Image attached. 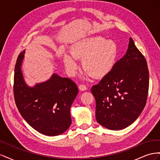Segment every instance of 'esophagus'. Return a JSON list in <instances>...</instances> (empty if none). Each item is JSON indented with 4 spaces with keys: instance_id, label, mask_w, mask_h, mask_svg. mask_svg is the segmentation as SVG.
Returning <instances> with one entry per match:
<instances>
[{
    "instance_id": "1",
    "label": "esophagus",
    "mask_w": 160,
    "mask_h": 160,
    "mask_svg": "<svg viewBox=\"0 0 160 160\" xmlns=\"http://www.w3.org/2000/svg\"><path fill=\"white\" fill-rule=\"evenodd\" d=\"M79 89H80V91H85L87 89V87L84 84H81L79 86Z\"/></svg>"
}]
</instances>
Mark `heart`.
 Segmentation results:
<instances>
[{
  "label": "heart",
  "mask_w": 160,
  "mask_h": 160,
  "mask_svg": "<svg viewBox=\"0 0 160 160\" xmlns=\"http://www.w3.org/2000/svg\"><path fill=\"white\" fill-rule=\"evenodd\" d=\"M71 55H65L64 62L69 74L78 68L75 59H83L82 67L92 77L98 78L111 71L118 55V47L111 40L100 36L89 37L78 42L72 48Z\"/></svg>",
  "instance_id": "1"
}]
</instances>
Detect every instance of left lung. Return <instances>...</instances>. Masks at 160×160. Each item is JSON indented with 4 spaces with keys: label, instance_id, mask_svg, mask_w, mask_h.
I'll list each match as a JSON object with an SVG mask.
<instances>
[{
    "label": "left lung",
    "instance_id": "left-lung-1",
    "mask_svg": "<svg viewBox=\"0 0 160 160\" xmlns=\"http://www.w3.org/2000/svg\"><path fill=\"white\" fill-rule=\"evenodd\" d=\"M148 89L147 61L130 38L126 54L91 88L98 122L111 130L128 127L146 106Z\"/></svg>",
    "mask_w": 160,
    "mask_h": 160
}]
</instances>
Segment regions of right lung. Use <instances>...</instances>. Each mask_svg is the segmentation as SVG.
Segmentation results:
<instances>
[{
  "label": "right lung",
  "instance_id": "add662e5",
  "mask_svg": "<svg viewBox=\"0 0 160 160\" xmlns=\"http://www.w3.org/2000/svg\"><path fill=\"white\" fill-rule=\"evenodd\" d=\"M24 53L18 55L14 68L13 91L18 111L38 132L48 136L64 133L71 124L70 108L79 92L77 85L54 73L50 79L30 88L21 69Z\"/></svg>",
  "mask_w": 160,
  "mask_h": 160
}]
</instances>
